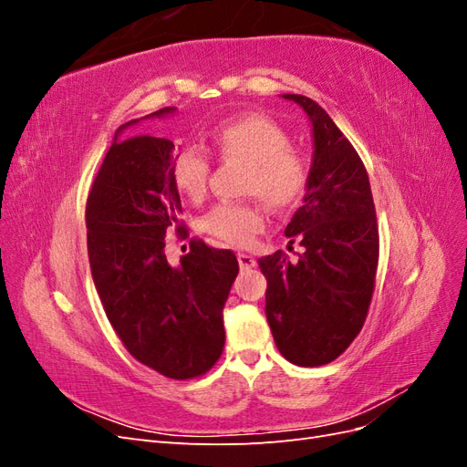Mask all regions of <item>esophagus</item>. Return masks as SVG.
Listing matches in <instances>:
<instances>
[{
	"instance_id": "obj_1",
	"label": "esophagus",
	"mask_w": 467,
	"mask_h": 467,
	"mask_svg": "<svg viewBox=\"0 0 467 467\" xmlns=\"http://www.w3.org/2000/svg\"><path fill=\"white\" fill-rule=\"evenodd\" d=\"M237 263H239V268H253L257 265V261H255V257H251V255H247V253H237Z\"/></svg>"
}]
</instances>
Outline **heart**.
<instances>
[{
  "label": "heart",
  "mask_w": 467,
  "mask_h": 467,
  "mask_svg": "<svg viewBox=\"0 0 467 467\" xmlns=\"http://www.w3.org/2000/svg\"><path fill=\"white\" fill-rule=\"evenodd\" d=\"M212 144L222 160L247 163L245 191L268 208L280 212L302 201L309 181L307 160L273 119L257 112L225 119L212 130ZM171 179L182 196L201 201L210 179L208 155L196 146L182 148L173 158ZM202 228L223 244L247 247L263 230V214L257 204L223 202L208 212Z\"/></svg>",
  "instance_id": "b5f03b06"
}]
</instances>
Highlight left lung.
<instances>
[{
    "label": "left lung",
    "mask_w": 467,
    "mask_h": 467,
    "mask_svg": "<svg viewBox=\"0 0 467 467\" xmlns=\"http://www.w3.org/2000/svg\"><path fill=\"white\" fill-rule=\"evenodd\" d=\"M282 97L312 124L314 158L304 204L285 230L304 253L296 263L282 251L259 259L265 314L282 357L321 366L347 350L368 314L379 249L376 208L362 160L325 109L304 95Z\"/></svg>",
    "instance_id": "1"
}]
</instances>
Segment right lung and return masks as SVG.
<instances>
[{
  "label": "right lung",
  "mask_w": 467,
  "mask_h": 467,
  "mask_svg": "<svg viewBox=\"0 0 467 467\" xmlns=\"http://www.w3.org/2000/svg\"><path fill=\"white\" fill-rule=\"evenodd\" d=\"M165 107L122 124L93 181L86 204L91 276L105 314L126 350L173 379L210 370L220 358L223 306L239 265L232 251L192 242L179 265L165 257V237L181 232V196L171 179L173 142L122 136Z\"/></svg>",
  "instance_id": "1"
}]
</instances>
